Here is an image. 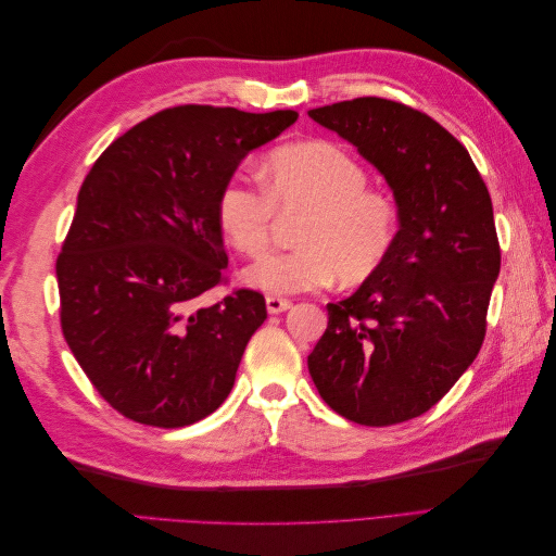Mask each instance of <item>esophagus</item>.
<instances>
[{
    "label": "esophagus",
    "instance_id": "esophagus-1",
    "mask_svg": "<svg viewBox=\"0 0 556 556\" xmlns=\"http://www.w3.org/2000/svg\"><path fill=\"white\" fill-rule=\"evenodd\" d=\"M288 308H292V301L280 299V296H266V311L271 313V315L285 313Z\"/></svg>",
    "mask_w": 556,
    "mask_h": 556
}]
</instances>
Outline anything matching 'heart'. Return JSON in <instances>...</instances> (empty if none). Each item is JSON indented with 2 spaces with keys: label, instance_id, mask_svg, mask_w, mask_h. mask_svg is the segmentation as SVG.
Masks as SVG:
<instances>
[{
  "label": "heart",
  "instance_id": "obj_1",
  "mask_svg": "<svg viewBox=\"0 0 556 556\" xmlns=\"http://www.w3.org/2000/svg\"><path fill=\"white\" fill-rule=\"evenodd\" d=\"M264 188L233 174L217 194V223L243 255H260L271 239L276 211L301 217L292 250L268 252L243 271L250 288L299 294L327 288L336 278L357 285L390 257L399 215L390 199L368 188L362 164L327 141L276 148L266 157Z\"/></svg>",
  "mask_w": 556,
  "mask_h": 556
}]
</instances>
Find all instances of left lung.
Returning a JSON list of instances; mask_svg holds the SVG:
<instances>
[{
    "instance_id": "left-lung-1",
    "label": "left lung",
    "mask_w": 556,
    "mask_h": 556,
    "mask_svg": "<svg viewBox=\"0 0 556 556\" xmlns=\"http://www.w3.org/2000/svg\"><path fill=\"white\" fill-rule=\"evenodd\" d=\"M308 115L376 166L399 208L390 257L327 304L308 371L350 422H406L450 392L484 341L501 271L492 199L468 150L422 111L357 97Z\"/></svg>"
}]
</instances>
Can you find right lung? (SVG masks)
<instances>
[{
  "instance_id": "add662e5",
  "label": "right lung",
  "mask_w": 556,
  "mask_h": 556,
  "mask_svg": "<svg viewBox=\"0 0 556 556\" xmlns=\"http://www.w3.org/2000/svg\"><path fill=\"white\" fill-rule=\"evenodd\" d=\"M296 117L166 109L115 139L83 180L55 264L62 333L94 390L134 422L188 427L231 392L266 304L237 290L201 306L227 268L217 194Z\"/></svg>"
}]
</instances>
